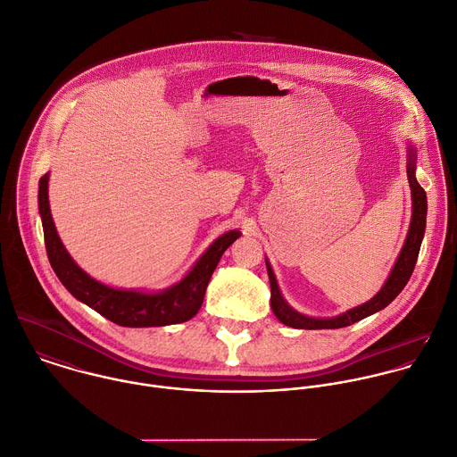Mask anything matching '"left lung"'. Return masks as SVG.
Segmentation results:
<instances>
[{"label":"left lung","mask_w":457,"mask_h":457,"mask_svg":"<svg viewBox=\"0 0 457 457\" xmlns=\"http://www.w3.org/2000/svg\"><path fill=\"white\" fill-rule=\"evenodd\" d=\"M415 160H417V151L415 147L410 145L408 149V181L411 187V201H413V215H411V224H410V231L404 242V247L385 283V287L365 304L356 306L338 317L333 319H313V317H306L299 312H295L292 306H288V303L283 299L281 290L278 287L274 270L267 262V272H269V279H270V306L274 315L279 319V322H283L285 326L295 328V329H338V328H347L376 312H381L383 308H386L401 292L403 288L408 285L413 269L417 265V258L420 253V245H422V238L426 233V217H428V195L426 190L419 185L417 178H415Z\"/></svg>","instance_id":"8db88e82"}]
</instances>
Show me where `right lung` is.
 Instances as JSON below:
<instances>
[{"instance_id": "right-lung-1", "label": "right lung", "mask_w": 457, "mask_h": 457, "mask_svg": "<svg viewBox=\"0 0 457 457\" xmlns=\"http://www.w3.org/2000/svg\"><path fill=\"white\" fill-rule=\"evenodd\" d=\"M49 172L38 181V213L42 219L44 244L49 263L62 285L83 304L96 310L104 319L124 328H156L190 320L201 308L210 278L224 251L242 235L238 229L219 237L197 260L192 270L167 290L144 294L137 290H119L92 279L83 272L65 251L47 199Z\"/></svg>"}]
</instances>
